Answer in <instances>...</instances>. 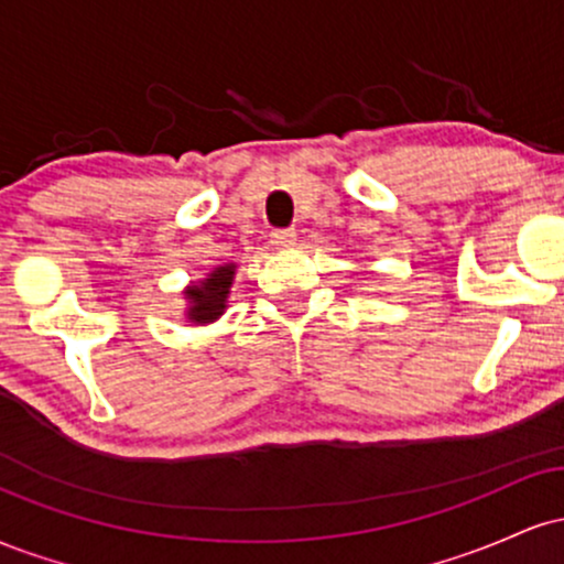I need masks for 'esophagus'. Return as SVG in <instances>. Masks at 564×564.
<instances>
[{
    "label": "esophagus",
    "instance_id": "1",
    "mask_svg": "<svg viewBox=\"0 0 564 564\" xmlns=\"http://www.w3.org/2000/svg\"><path fill=\"white\" fill-rule=\"evenodd\" d=\"M270 241H273V246H278V249H289V246L296 243V230H291V228L273 230Z\"/></svg>",
    "mask_w": 564,
    "mask_h": 564
}]
</instances>
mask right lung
Instances as JSON below:
<instances>
[{"label": "right lung", "mask_w": 564, "mask_h": 564, "mask_svg": "<svg viewBox=\"0 0 564 564\" xmlns=\"http://www.w3.org/2000/svg\"><path fill=\"white\" fill-rule=\"evenodd\" d=\"M232 268H236V264L217 268L206 281H200V286H191L185 291L187 300H191L187 318L193 323H212L223 315L225 300H228V289L232 283Z\"/></svg>", "instance_id": "add662e5"}]
</instances>
